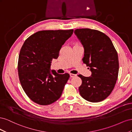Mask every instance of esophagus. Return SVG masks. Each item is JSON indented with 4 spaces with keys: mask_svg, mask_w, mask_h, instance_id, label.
<instances>
[{
    "mask_svg": "<svg viewBox=\"0 0 132 132\" xmlns=\"http://www.w3.org/2000/svg\"><path fill=\"white\" fill-rule=\"evenodd\" d=\"M75 74H71V73H70V77H71V78H74V77H75Z\"/></svg>",
    "mask_w": 132,
    "mask_h": 132,
    "instance_id": "obj_1",
    "label": "esophagus"
}]
</instances>
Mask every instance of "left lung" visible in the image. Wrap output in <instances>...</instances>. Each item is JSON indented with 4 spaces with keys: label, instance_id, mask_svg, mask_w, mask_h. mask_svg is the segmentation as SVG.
<instances>
[{
    "label": "left lung",
    "instance_id": "1",
    "mask_svg": "<svg viewBox=\"0 0 132 132\" xmlns=\"http://www.w3.org/2000/svg\"><path fill=\"white\" fill-rule=\"evenodd\" d=\"M84 47L83 62L91 71V77H79L81 97L91 102H100L107 98L114 89L119 71L118 57L110 38L101 32L90 29L74 31Z\"/></svg>",
    "mask_w": 132,
    "mask_h": 132
}]
</instances>
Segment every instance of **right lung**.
I'll return each instance as SVG.
<instances>
[{
	"label": "right lung",
	"mask_w": 132,
	"mask_h": 132,
	"mask_svg": "<svg viewBox=\"0 0 132 132\" xmlns=\"http://www.w3.org/2000/svg\"><path fill=\"white\" fill-rule=\"evenodd\" d=\"M73 31H40L22 45L18 61L19 80L26 94L35 103L50 105L61 96L70 75L51 70V63L58 58L60 50Z\"/></svg>",
	"instance_id": "add662e5"
}]
</instances>
